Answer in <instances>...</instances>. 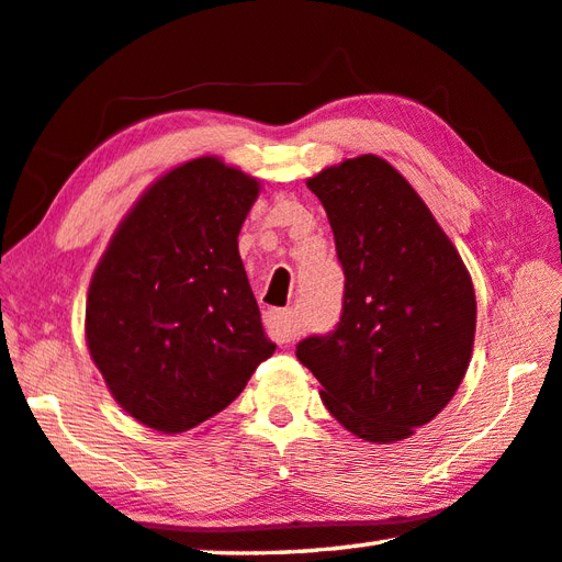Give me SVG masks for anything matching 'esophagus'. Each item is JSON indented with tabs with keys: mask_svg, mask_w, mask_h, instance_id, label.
<instances>
[{
	"mask_svg": "<svg viewBox=\"0 0 562 562\" xmlns=\"http://www.w3.org/2000/svg\"><path fill=\"white\" fill-rule=\"evenodd\" d=\"M266 328L272 340L278 344H290L296 338V322L288 310H270L266 312Z\"/></svg>",
	"mask_w": 562,
	"mask_h": 562,
	"instance_id": "obj_1",
	"label": "esophagus"
}]
</instances>
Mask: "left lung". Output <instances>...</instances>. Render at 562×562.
<instances>
[{"label":"left lung","mask_w":562,"mask_h":562,"mask_svg":"<svg viewBox=\"0 0 562 562\" xmlns=\"http://www.w3.org/2000/svg\"><path fill=\"white\" fill-rule=\"evenodd\" d=\"M306 187L334 228L346 292L336 331L304 338L296 358L346 431L402 441L441 414L465 378L477 322L470 272L387 160L348 158Z\"/></svg>","instance_id":"1"}]
</instances>
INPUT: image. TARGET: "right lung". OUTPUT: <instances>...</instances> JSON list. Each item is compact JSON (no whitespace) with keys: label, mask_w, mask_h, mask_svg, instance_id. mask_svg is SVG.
<instances>
[{"label":"right lung","mask_w":562,"mask_h":562,"mask_svg":"<svg viewBox=\"0 0 562 562\" xmlns=\"http://www.w3.org/2000/svg\"><path fill=\"white\" fill-rule=\"evenodd\" d=\"M258 194L260 182L222 158L187 160L138 196L99 258L87 348L138 424L190 431L274 353L238 252Z\"/></svg>","instance_id":"1"}]
</instances>
